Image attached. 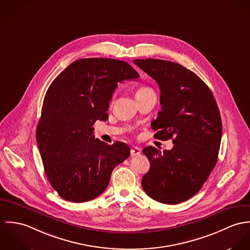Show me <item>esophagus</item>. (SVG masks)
<instances>
[{"mask_svg":"<svg viewBox=\"0 0 250 250\" xmlns=\"http://www.w3.org/2000/svg\"><path fill=\"white\" fill-rule=\"evenodd\" d=\"M141 153V149L139 148L138 146H133L130 148V155L131 156H137Z\"/></svg>","mask_w":250,"mask_h":250,"instance_id":"esophagus-1","label":"esophagus"}]
</instances>
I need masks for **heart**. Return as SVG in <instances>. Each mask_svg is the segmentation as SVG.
<instances>
[{"label": "heart", "instance_id": "obj_1", "mask_svg": "<svg viewBox=\"0 0 250 250\" xmlns=\"http://www.w3.org/2000/svg\"><path fill=\"white\" fill-rule=\"evenodd\" d=\"M152 89L149 88V87H146V86H142L140 87L138 90L136 91V97L140 96V95H144L146 93H148V92H151Z\"/></svg>", "mask_w": 250, "mask_h": 250}]
</instances>
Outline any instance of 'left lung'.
I'll list each match as a JSON object with an SVG mask.
<instances>
[{
	"label": "left lung",
	"mask_w": 250,
	"mask_h": 250,
	"mask_svg": "<svg viewBox=\"0 0 250 250\" xmlns=\"http://www.w3.org/2000/svg\"><path fill=\"white\" fill-rule=\"evenodd\" d=\"M161 91V111L151 127L154 138H172L173 147L161 152L146 146L150 163L142 187L154 200L177 204L196 194L216 166L222 140L221 113L209 89L192 71L161 59H134Z\"/></svg>",
	"instance_id": "obj_1"
}]
</instances>
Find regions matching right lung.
Returning a JSON list of instances; mask_svg holds the SVG:
<instances>
[{"mask_svg":"<svg viewBox=\"0 0 250 250\" xmlns=\"http://www.w3.org/2000/svg\"><path fill=\"white\" fill-rule=\"evenodd\" d=\"M139 74L112 58L74 61L50 85L36 128L45 173L65 200L85 202L107 188L112 170L130 155L128 146L95 139L92 125L106 121L114 90Z\"/></svg>","mask_w":250,"mask_h":250,"instance_id":"obj_1","label":"right lung"}]
</instances>
